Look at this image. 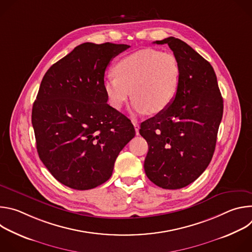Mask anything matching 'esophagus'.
I'll return each instance as SVG.
<instances>
[{
	"label": "esophagus",
	"mask_w": 252,
	"mask_h": 252,
	"mask_svg": "<svg viewBox=\"0 0 252 252\" xmlns=\"http://www.w3.org/2000/svg\"><path fill=\"white\" fill-rule=\"evenodd\" d=\"M133 126H134V129H135V133L138 134V130H139V125L136 123V122H133Z\"/></svg>",
	"instance_id": "34e87169"
}]
</instances>
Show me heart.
<instances>
[{
    "label": "heart",
    "mask_w": 252,
    "mask_h": 252,
    "mask_svg": "<svg viewBox=\"0 0 252 252\" xmlns=\"http://www.w3.org/2000/svg\"><path fill=\"white\" fill-rule=\"evenodd\" d=\"M114 73L102 83L107 101L120 110L131 94L132 109L137 114L166 110L181 82V67L174 55L155 49H142L122 58Z\"/></svg>",
    "instance_id": "obj_1"
}]
</instances>
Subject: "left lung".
Masks as SVG:
<instances>
[{
	"mask_svg": "<svg viewBox=\"0 0 252 252\" xmlns=\"http://www.w3.org/2000/svg\"><path fill=\"white\" fill-rule=\"evenodd\" d=\"M167 44L181 67V82L170 105L140 125L149 145L145 171L151 182L165 189H183L208 166L217 145L223 99L211 64L182 40Z\"/></svg>",
	"mask_w": 252,
	"mask_h": 252,
	"instance_id": "8db88e82",
	"label": "left lung"
}]
</instances>
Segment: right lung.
<instances>
[{
  "instance_id": "1",
  "label": "right lung",
  "mask_w": 252,
  "mask_h": 252,
  "mask_svg": "<svg viewBox=\"0 0 252 252\" xmlns=\"http://www.w3.org/2000/svg\"><path fill=\"white\" fill-rule=\"evenodd\" d=\"M127 45L85 43L54 63L32 104L39 157L58 182L94 189L113 174L120 152L135 135L131 122L110 104L105 68Z\"/></svg>"
}]
</instances>
